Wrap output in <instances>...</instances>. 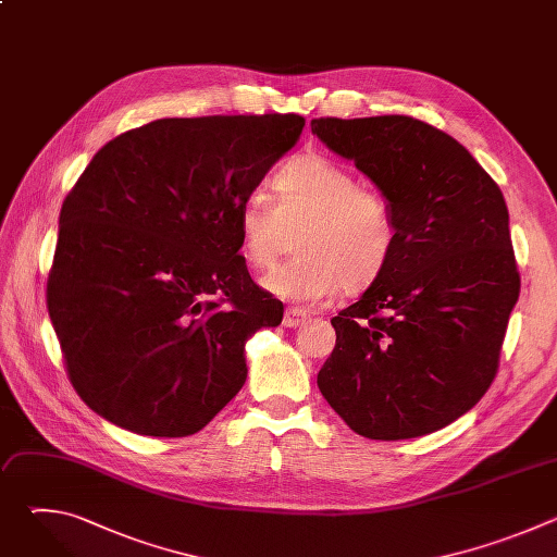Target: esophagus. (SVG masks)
<instances>
[{
  "label": "esophagus",
  "mask_w": 557,
  "mask_h": 557,
  "mask_svg": "<svg viewBox=\"0 0 557 557\" xmlns=\"http://www.w3.org/2000/svg\"><path fill=\"white\" fill-rule=\"evenodd\" d=\"M306 322H310L308 310H304V308H299V306H288V308L284 310V326H286V329H299V326H304Z\"/></svg>",
  "instance_id": "1"
}]
</instances>
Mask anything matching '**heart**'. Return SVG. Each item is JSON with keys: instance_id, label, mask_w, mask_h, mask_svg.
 <instances>
[{"instance_id": "obj_1", "label": "heart", "mask_w": 557, "mask_h": 557, "mask_svg": "<svg viewBox=\"0 0 557 557\" xmlns=\"http://www.w3.org/2000/svg\"><path fill=\"white\" fill-rule=\"evenodd\" d=\"M273 189L275 200L249 191L235 215L240 253L253 269H269L297 233L299 253L262 280L271 295L324 301L381 277L396 247V220L383 194L314 151L290 158Z\"/></svg>"}]
</instances>
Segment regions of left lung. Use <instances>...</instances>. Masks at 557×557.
Listing matches in <instances>:
<instances>
[{"label": "left lung", "mask_w": 557, "mask_h": 557, "mask_svg": "<svg viewBox=\"0 0 557 557\" xmlns=\"http://www.w3.org/2000/svg\"><path fill=\"white\" fill-rule=\"evenodd\" d=\"M331 151L387 198L396 247L381 277L331 324L317 374L357 434H432L483 399L520 275L500 187L449 134L412 116L312 119Z\"/></svg>", "instance_id": "left-lung-1"}]
</instances>
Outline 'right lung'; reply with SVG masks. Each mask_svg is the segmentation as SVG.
I'll return each mask as SVG.
<instances>
[{
	"label": "right lung",
	"mask_w": 557,
	"mask_h": 557,
	"mask_svg": "<svg viewBox=\"0 0 557 557\" xmlns=\"http://www.w3.org/2000/svg\"><path fill=\"white\" fill-rule=\"evenodd\" d=\"M304 123L158 119L95 153L63 200L46 297L70 381L99 417L181 438L240 392L245 344L284 306L251 280L235 215Z\"/></svg>",
	"instance_id": "1"
}]
</instances>
